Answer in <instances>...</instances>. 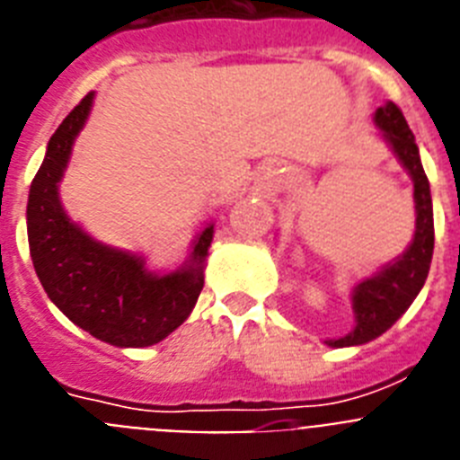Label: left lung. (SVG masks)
I'll use <instances>...</instances> for the list:
<instances>
[{
	"mask_svg": "<svg viewBox=\"0 0 460 460\" xmlns=\"http://www.w3.org/2000/svg\"><path fill=\"white\" fill-rule=\"evenodd\" d=\"M376 124L380 126L387 142L401 158V164L410 172L414 181V209H417V227L410 249L387 267H382L376 276L361 280L352 295V308H355L357 324L350 334L343 339L327 341L332 348H345V345H361L385 334L396 323L414 296L420 295L426 276L430 270L433 258V205H430V189L426 172L421 168L420 149L414 142L408 121L396 103H387L377 108Z\"/></svg>",
	"mask_w": 460,
	"mask_h": 460,
	"instance_id": "left-lung-1",
	"label": "left lung"
}]
</instances>
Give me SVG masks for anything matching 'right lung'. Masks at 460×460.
I'll list each match as a JSON object with an SVG mask.
<instances>
[{"label": "right lung", "instance_id": "right-lung-1", "mask_svg": "<svg viewBox=\"0 0 460 460\" xmlns=\"http://www.w3.org/2000/svg\"><path fill=\"white\" fill-rule=\"evenodd\" d=\"M93 92L66 115L48 142L30 189L27 234L40 286L71 323L117 348H147L164 341L193 311L202 290V262L214 227L195 239L189 267L156 276L131 253L108 249L68 221L57 184L92 110Z\"/></svg>", "mask_w": 460, "mask_h": 460}]
</instances>
